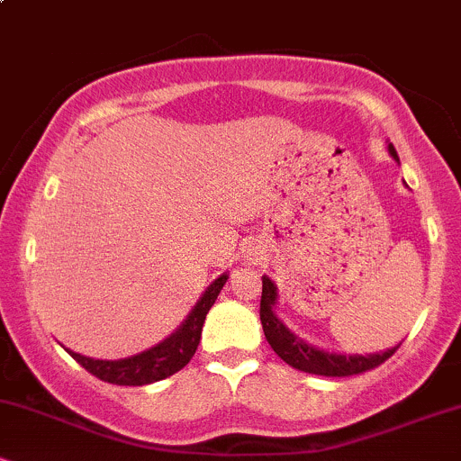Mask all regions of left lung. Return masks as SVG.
Here are the masks:
<instances>
[{"instance_id": "8db88e82", "label": "left lung", "mask_w": 461, "mask_h": 461, "mask_svg": "<svg viewBox=\"0 0 461 461\" xmlns=\"http://www.w3.org/2000/svg\"><path fill=\"white\" fill-rule=\"evenodd\" d=\"M390 156L399 162L394 147L388 145ZM275 303H277V285L264 275L262 277V301H260V321L264 336L268 345L285 364L293 368L303 370V373L322 375V377H351V375L366 373L370 368H377L384 364L399 345L388 348L384 353H370V356H342V353L321 351V348L308 345L301 338L294 336L288 327L275 314Z\"/></svg>"}]
</instances>
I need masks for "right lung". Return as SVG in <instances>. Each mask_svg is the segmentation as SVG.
<instances>
[{
    "label": "right lung",
    "instance_id": "obj_1",
    "mask_svg": "<svg viewBox=\"0 0 461 461\" xmlns=\"http://www.w3.org/2000/svg\"><path fill=\"white\" fill-rule=\"evenodd\" d=\"M225 282L227 273H223L219 279H214L210 284V288L205 290L203 297L197 301V305H194L188 319L182 322V327L176 333H171L160 345L147 348V351L139 353V356L125 359H93L67 348L68 356L76 359L77 364H82L97 379L114 385H147L171 377L173 373L182 370L193 359L201 340L205 314L214 305Z\"/></svg>",
    "mask_w": 461,
    "mask_h": 461
}]
</instances>
